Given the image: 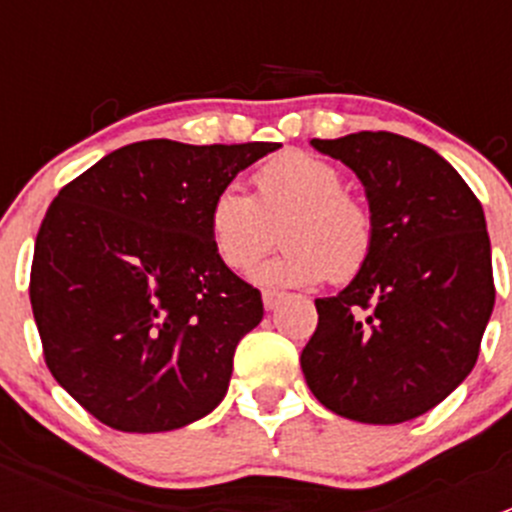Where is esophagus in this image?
Returning <instances> with one entry per match:
<instances>
[{"label":"esophagus","instance_id":"34e87169","mask_svg":"<svg viewBox=\"0 0 512 512\" xmlns=\"http://www.w3.org/2000/svg\"><path fill=\"white\" fill-rule=\"evenodd\" d=\"M282 299H285V294L275 292V289H265V292H262V304H265V309H275Z\"/></svg>","mask_w":512,"mask_h":512}]
</instances>
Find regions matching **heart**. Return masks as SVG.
<instances>
[{
	"mask_svg": "<svg viewBox=\"0 0 512 512\" xmlns=\"http://www.w3.org/2000/svg\"><path fill=\"white\" fill-rule=\"evenodd\" d=\"M277 223L285 250L255 270L262 287H312L327 277L347 282L374 252L371 210L347 193L337 165L312 153H280L255 173V195L227 183L208 208L215 255L237 272L255 265Z\"/></svg>",
	"mask_w": 512,
	"mask_h": 512,
	"instance_id": "1",
	"label": "heart"
}]
</instances>
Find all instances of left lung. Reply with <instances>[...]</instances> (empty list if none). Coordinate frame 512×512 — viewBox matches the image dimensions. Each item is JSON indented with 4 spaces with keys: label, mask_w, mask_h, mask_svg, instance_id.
Masks as SVG:
<instances>
[{
    "label": "left lung",
    "mask_w": 512,
    "mask_h": 512,
    "mask_svg": "<svg viewBox=\"0 0 512 512\" xmlns=\"http://www.w3.org/2000/svg\"><path fill=\"white\" fill-rule=\"evenodd\" d=\"M312 146L361 180L376 242L337 297L314 299L304 379L344 418L411 421L476 366L495 304L483 208L448 160L411 138L361 131Z\"/></svg>",
    "instance_id": "8db88e82"
}]
</instances>
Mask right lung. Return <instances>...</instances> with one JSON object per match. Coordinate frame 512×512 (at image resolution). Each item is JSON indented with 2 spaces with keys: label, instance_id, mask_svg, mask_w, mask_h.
I'll use <instances>...</instances> for the list:
<instances>
[{
  "label": "right lung",
  "instance_id": "obj_1",
  "mask_svg": "<svg viewBox=\"0 0 512 512\" xmlns=\"http://www.w3.org/2000/svg\"><path fill=\"white\" fill-rule=\"evenodd\" d=\"M280 143L123 146L59 190L29 299L54 379L126 433L183 428L225 399L262 297L215 255L208 208Z\"/></svg>",
  "mask_w": 512,
  "mask_h": 512
}]
</instances>
